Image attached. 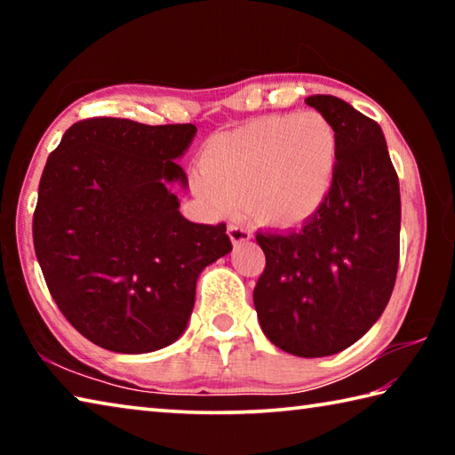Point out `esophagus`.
<instances>
[{
  "label": "esophagus",
  "instance_id": "1",
  "mask_svg": "<svg viewBox=\"0 0 455 455\" xmlns=\"http://www.w3.org/2000/svg\"><path fill=\"white\" fill-rule=\"evenodd\" d=\"M228 236L235 244L246 243L252 236V230L244 225H228Z\"/></svg>",
  "mask_w": 455,
  "mask_h": 455
}]
</instances>
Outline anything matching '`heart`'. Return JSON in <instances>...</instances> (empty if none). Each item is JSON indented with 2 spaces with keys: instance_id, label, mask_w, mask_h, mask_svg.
I'll list each match as a JSON object with an SVG mask.
<instances>
[{
  "instance_id": "obj_1",
  "label": "heart",
  "mask_w": 455,
  "mask_h": 455,
  "mask_svg": "<svg viewBox=\"0 0 455 455\" xmlns=\"http://www.w3.org/2000/svg\"><path fill=\"white\" fill-rule=\"evenodd\" d=\"M195 188L214 211L251 204L275 225H301L333 187L337 136L317 112L268 116L211 138Z\"/></svg>"
}]
</instances>
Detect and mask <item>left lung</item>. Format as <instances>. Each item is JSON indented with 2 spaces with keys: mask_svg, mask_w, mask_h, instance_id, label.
Returning a JSON list of instances; mask_svg holds the SVG:
<instances>
[{
  "mask_svg": "<svg viewBox=\"0 0 455 455\" xmlns=\"http://www.w3.org/2000/svg\"><path fill=\"white\" fill-rule=\"evenodd\" d=\"M305 102L335 130V180L301 228L257 233L267 265L252 301L273 345L297 357H327L363 337L389 303L402 198L375 120L335 96Z\"/></svg>",
  "mask_w": 455,
  "mask_h": 455,
  "instance_id": "8db88e82",
  "label": "left lung"
}]
</instances>
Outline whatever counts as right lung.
Instances as JSON below:
<instances>
[{
    "instance_id": "add662e5",
    "label": "right lung",
    "mask_w": 455,
    "mask_h": 455,
    "mask_svg": "<svg viewBox=\"0 0 455 455\" xmlns=\"http://www.w3.org/2000/svg\"><path fill=\"white\" fill-rule=\"evenodd\" d=\"M195 124L148 126L86 118L45 163L34 249L61 315L108 351L148 353L174 343L195 307L204 267L233 251L227 225H196L168 187Z\"/></svg>"
}]
</instances>
